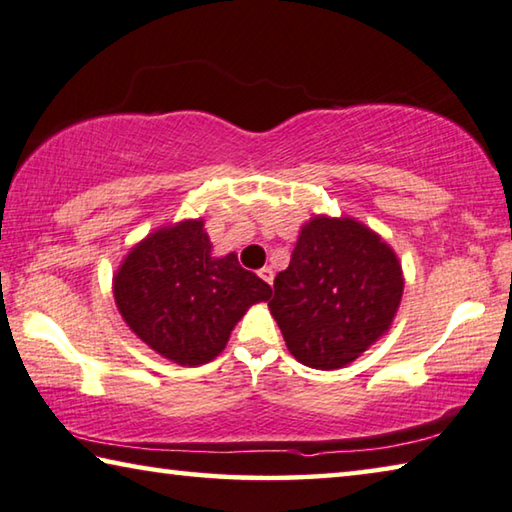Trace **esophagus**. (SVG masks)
I'll list each match as a JSON object with an SVG mask.
<instances>
[{"label":"esophagus","instance_id":"1","mask_svg":"<svg viewBox=\"0 0 512 512\" xmlns=\"http://www.w3.org/2000/svg\"><path fill=\"white\" fill-rule=\"evenodd\" d=\"M258 276H261V279L265 281V283H270V286H272V281H274V270H272V267H263V270L261 272H258Z\"/></svg>","mask_w":512,"mask_h":512}]
</instances>
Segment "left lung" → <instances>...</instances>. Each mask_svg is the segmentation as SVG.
I'll return each mask as SVG.
<instances>
[{
  "label": "left lung",
  "mask_w": 512,
  "mask_h": 512,
  "mask_svg": "<svg viewBox=\"0 0 512 512\" xmlns=\"http://www.w3.org/2000/svg\"><path fill=\"white\" fill-rule=\"evenodd\" d=\"M401 295V261L379 233L349 215H313L301 224L267 306L290 354L329 372L354 363L390 331Z\"/></svg>",
  "instance_id": "1"
}]
</instances>
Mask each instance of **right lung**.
Wrapping results in <instances>:
<instances>
[{
	"label": "right lung",
	"instance_id": "add662e5",
	"mask_svg": "<svg viewBox=\"0 0 512 512\" xmlns=\"http://www.w3.org/2000/svg\"><path fill=\"white\" fill-rule=\"evenodd\" d=\"M113 297L129 329L172 363L197 367L222 354L236 326L272 288L213 254L204 220L158 226L136 242L113 274Z\"/></svg>",
	"mask_w": 512,
	"mask_h": 512
}]
</instances>
